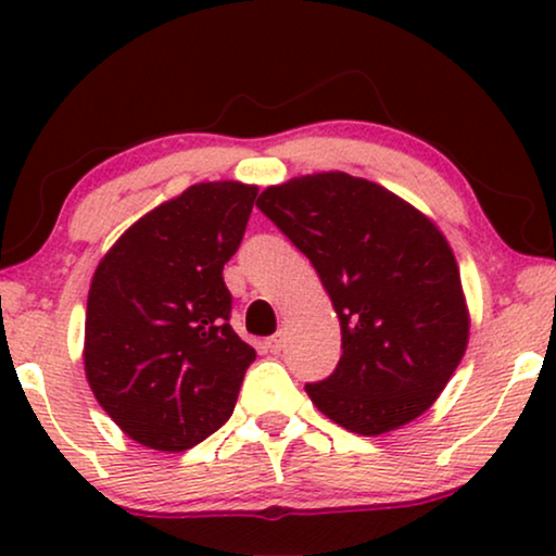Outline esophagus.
Returning a JSON list of instances; mask_svg holds the SVG:
<instances>
[{
    "label": "esophagus",
    "instance_id": "1",
    "mask_svg": "<svg viewBox=\"0 0 556 556\" xmlns=\"http://www.w3.org/2000/svg\"><path fill=\"white\" fill-rule=\"evenodd\" d=\"M265 346L270 349V354H280V349H283V333H273V337L265 339Z\"/></svg>",
    "mask_w": 556,
    "mask_h": 556
}]
</instances>
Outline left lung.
<instances>
[{"instance_id": "left-lung-1", "label": "left lung", "mask_w": 556, "mask_h": 556, "mask_svg": "<svg viewBox=\"0 0 556 556\" xmlns=\"http://www.w3.org/2000/svg\"><path fill=\"white\" fill-rule=\"evenodd\" d=\"M257 207L308 257L341 324V359L306 384L311 402L359 435L420 417L468 344L443 232L397 194L344 172L268 187Z\"/></svg>"}]
</instances>
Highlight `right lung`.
<instances>
[{"label": "right lung", "instance_id": "add662e5", "mask_svg": "<svg viewBox=\"0 0 556 556\" xmlns=\"http://www.w3.org/2000/svg\"><path fill=\"white\" fill-rule=\"evenodd\" d=\"M257 187L207 181L121 235L88 293L86 375L136 443L181 453L232 415L255 349L230 326L223 268L238 253Z\"/></svg>", "mask_w": 556, "mask_h": 556}]
</instances>
